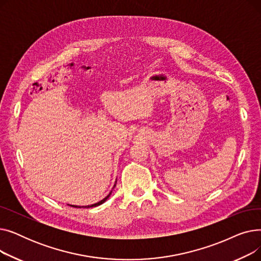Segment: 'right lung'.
Listing matches in <instances>:
<instances>
[{"label": "right lung", "instance_id": "1", "mask_svg": "<svg viewBox=\"0 0 261 261\" xmlns=\"http://www.w3.org/2000/svg\"><path fill=\"white\" fill-rule=\"evenodd\" d=\"M110 195H111V193H110V194H109V195H108L103 200H101V201H99V202H97V203H95V204H92V205H88V206H82V207H87V208H88V207H95V206H98V205L102 204V203H103V202L109 198V196H110ZM71 206H72V207H80V206H75V205H71Z\"/></svg>", "mask_w": 261, "mask_h": 261}]
</instances>
